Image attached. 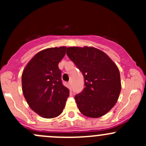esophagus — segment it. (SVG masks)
<instances>
[{
	"mask_svg": "<svg viewBox=\"0 0 146 146\" xmlns=\"http://www.w3.org/2000/svg\"><path fill=\"white\" fill-rule=\"evenodd\" d=\"M68 88L69 89H71V85H72V82L71 81H69L68 82Z\"/></svg>",
	"mask_w": 146,
	"mask_h": 146,
	"instance_id": "34e87169",
	"label": "esophagus"
}]
</instances>
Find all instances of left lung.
<instances>
[{
	"instance_id": "8db88e82",
	"label": "left lung",
	"mask_w": 146,
	"mask_h": 146,
	"mask_svg": "<svg viewBox=\"0 0 146 146\" xmlns=\"http://www.w3.org/2000/svg\"><path fill=\"white\" fill-rule=\"evenodd\" d=\"M66 54L85 79L83 90L75 96L79 111L90 118L102 117L119 99L121 84L118 67L105 53L95 47H68Z\"/></svg>"
}]
</instances>
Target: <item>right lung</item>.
I'll return each mask as SVG.
<instances>
[{
    "mask_svg": "<svg viewBox=\"0 0 146 146\" xmlns=\"http://www.w3.org/2000/svg\"><path fill=\"white\" fill-rule=\"evenodd\" d=\"M66 49V46H60L40 51L28 62L22 74L23 92L28 105L43 118L59 116L69 96L58 68Z\"/></svg>",
    "mask_w": 146,
    "mask_h": 146,
    "instance_id": "right-lung-1",
    "label": "right lung"
}]
</instances>
